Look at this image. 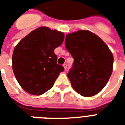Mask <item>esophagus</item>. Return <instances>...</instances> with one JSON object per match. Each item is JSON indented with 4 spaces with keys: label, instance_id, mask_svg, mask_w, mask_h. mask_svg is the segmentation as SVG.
I'll return each instance as SVG.
<instances>
[{
    "label": "esophagus",
    "instance_id": "1",
    "mask_svg": "<svg viewBox=\"0 0 125 125\" xmlns=\"http://www.w3.org/2000/svg\"><path fill=\"white\" fill-rule=\"evenodd\" d=\"M63 67H64L65 70H66V69H67V64H66V63H64V64L63 65Z\"/></svg>",
    "mask_w": 125,
    "mask_h": 125
}]
</instances>
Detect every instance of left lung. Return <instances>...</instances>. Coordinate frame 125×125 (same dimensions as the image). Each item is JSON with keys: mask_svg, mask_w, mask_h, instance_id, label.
<instances>
[{"mask_svg": "<svg viewBox=\"0 0 125 125\" xmlns=\"http://www.w3.org/2000/svg\"><path fill=\"white\" fill-rule=\"evenodd\" d=\"M65 45L74 59L67 74L73 89L83 97L99 93L112 73L114 58L108 46L87 30L67 34Z\"/></svg>", "mask_w": 125, "mask_h": 125, "instance_id": "8db88e82", "label": "left lung"}]
</instances>
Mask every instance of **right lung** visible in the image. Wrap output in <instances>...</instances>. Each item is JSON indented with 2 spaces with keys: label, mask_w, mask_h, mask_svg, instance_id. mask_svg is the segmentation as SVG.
Segmentation results:
<instances>
[{
  "label": "right lung",
  "mask_w": 125,
  "mask_h": 125,
  "mask_svg": "<svg viewBox=\"0 0 125 125\" xmlns=\"http://www.w3.org/2000/svg\"><path fill=\"white\" fill-rule=\"evenodd\" d=\"M63 39V32L40 27L17 45L12 56L13 71L24 91L40 95L52 87L59 74L64 71L57 63L54 53Z\"/></svg>",
  "instance_id": "1"
}]
</instances>
